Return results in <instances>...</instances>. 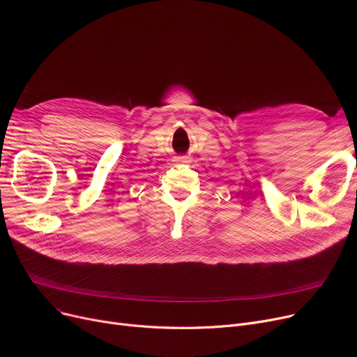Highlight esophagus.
Returning <instances> with one entry per match:
<instances>
[{
	"label": "esophagus",
	"mask_w": 357,
	"mask_h": 357,
	"mask_svg": "<svg viewBox=\"0 0 357 357\" xmlns=\"http://www.w3.org/2000/svg\"><path fill=\"white\" fill-rule=\"evenodd\" d=\"M174 162H175V163H183V165H186V163L191 162V159H190L188 156H176V158L174 159Z\"/></svg>",
	"instance_id": "obj_1"
}]
</instances>
